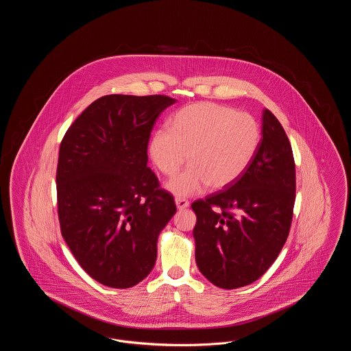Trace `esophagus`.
I'll list each match as a JSON object with an SVG mask.
<instances>
[{"mask_svg": "<svg viewBox=\"0 0 351 351\" xmlns=\"http://www.w3.org/2000/svg\"><path fill=\"white\" fill-rule=\"evenodd\" d=\"M175 204H176V206H178L179 210L186 209V208L189 206V201L182 199V197H176V199H175Z\"/></svg>", "mask_w": 351, "mask_h": 351, "instance_id": "34e87169", "label": "esophagus"}]
</instances>
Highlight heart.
<instances>
[{
    "label": "heart",
    "mask_w": 351,
    "mask_h": 351,
    "mask_svg": "<svg viewBox=\"0 0 351 351\" xmlns=\"http://www.w3.org/2000/svg\"><path fill=\"white\" fill-rule=\"evenodd\" d=\"M259 142L261 128L250 113L197 102L178 110L169 119V130L152 134L149 154L167 176L189 160L191 166L166 185L172 195L188 197L208 185L221 191L235 183L250 166Z\"/></svg>",
    "instance_id": "b5f03b06"
}]
</instances>
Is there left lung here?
Here are the masks:
<instances>
[{
  "instance_id": "obj_1",
  "label": "left lung",
  "mask_w": 351,
  "mask_h": 351,
  "mask_svg": "<svg viewBox=\"0 0 351 351\" xmlns=\"http://www.w3.org/2000/svg\"><path fill=\"white\" fill-rule=\"evenodd\" d=\"M295 192L291 143L278 118L263 109L262 139L250 166L225 191L191 205L201 274L223 289L258 280L283 249Z\"/></svg>"
}]
</instances>
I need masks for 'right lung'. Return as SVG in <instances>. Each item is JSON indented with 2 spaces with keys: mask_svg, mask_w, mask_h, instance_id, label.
I'll return each mask as SVG.
<instances>
[{
  "mask_svg": "<svg viewBox=\"0 0 351 351\" xmlns=\"http://www.w3.org/2000/svg\"><path fill=\"white\" fill-rule=\"evenodd\" d=\"M167 96L109 95L92 102L64 135L56 172L58 215L84 271L112 288L142 282L158 237L176 213L147 167V143Z\"/></svg>",
  "mask_w": 351,
  "mask_h": 351,
  "instance_id": "add662e5",
  "label": "right lung"
}]
</instances>
